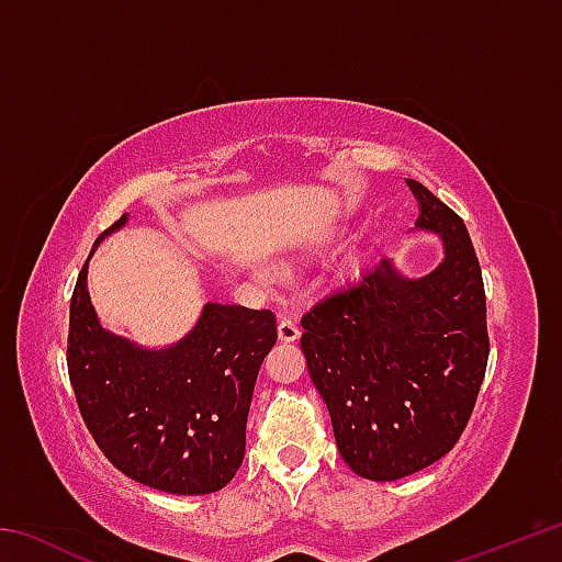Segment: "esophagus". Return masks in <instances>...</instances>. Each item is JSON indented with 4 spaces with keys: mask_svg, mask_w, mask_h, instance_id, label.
<instances>
[{
    "mask_svg": "<svg viewBox=\"0 0 562 562\" xmlns=\"http://www.w3.org/2000/svg\"><path fill=\"white\" fill-rule=\"evenodd\" d=\"M278 335H280L282 341H297L300 335H302L297 319H294V317H282L280 325H278Z\"/></svg>",
    "mask_w": 562,
    "mask_h": 562,
    "instance_id": "esophagus-1",
    "label": "esophagus"
}]
</instances>
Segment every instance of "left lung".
<instances>
[{"label": "left lung", "instance_id": "left-lung-1", "mask_svg": "<svg viewBox=\"0 0 562 562\" xmlns=\"http://www.w3.org/2000/svg\"><path fill=\"white\" fill-rule=\"evenodd\" d=\"M416 231L443 260L404 278L382 260L302 317L300 347L325 398L341 459L361 479L396 481L449 453L488 364L486 292L469 231L418 180Z\"/></svg>", "mask_w": 562, "mask_h": 562}]
</instances>
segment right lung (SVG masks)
<instances>
[{
    "instance_id": "obj_1",
    "label": "right lung",
    "mask_w": 562,
    "mask_h": 562,
    "mask_svg": "<svg viewBox=\"0 0 562 562\" xmlns=\"http://www.w3.org/2000/svg\"><path fill=\"white\" fill-rule=\"evenodd\" d=\"M87 272L89 260L71 294L66 364L93 441L144 486L176 496L221 491L243 463L252 389L278 341L274 315L207 302L178 345L144 349L101 327Z\"/></svg>"
}]
</instances>
